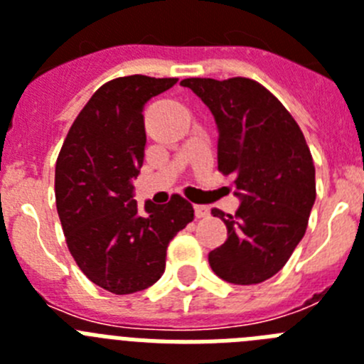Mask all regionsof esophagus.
<instances>
[{
  "mask_svg": "<svg viewBox=\"0 0 364 364\" xmlns=\"http://www.w3.org/2000/svg\"><path fill=\"white\" fill-rule=\"evenodd\" d=\"M195 217L197 218H205L210 217V208L208 205H195Z\"/></svg>",
  "mask_w": 364,
  "mask_h": 364,
  "instance_id": "1",
  "label": "esophagus"
}]
</instances>
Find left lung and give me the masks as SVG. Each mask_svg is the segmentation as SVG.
Returning a JSON list of instances; mask_svg holds the SVG:
<instances>
[{"mask_svg":"<svg viewBox=\"0 0 364 364\" xmlns=\"http://www.w3.org/2000/svg\"><path fill=\"white\" fill-rule=\"evenodd\" d=\"M213 112L218 171L235 178L240 208L224 215L226 242L210 253L218 277L259 284L281 272L308 228L315 202V167L304 134L288 109L250 78H186Z\"/></svg>","mask_w":364,"mask_h":364,"instance_id":"left-lung-1","label":"left lung"}]
</instances>
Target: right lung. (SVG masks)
Instances as JSON below:
<instances>
[{
	"label": "right lung",
	"instance_id": "obj_1",
	"mask_svg": "<svg viewBox=\"0 0 364 364\" xmlns=\"http://www.w3.org/2000/svg\"><path fill=\"white\" fill-rule=\"evenodd\" d=\"M176 78L144 74L104 83L70 125L56 160L54 191L67 247L83 275L117 295L162 277L171 239L195 218L180 195L138 211L131 178L144 164L147 100Z\"/></svg>",
	"mask_w": 364,
	"mask_h": 364
}]
</instances>
